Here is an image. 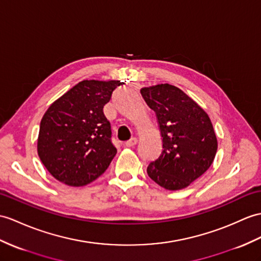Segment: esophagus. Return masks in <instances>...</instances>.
I'll return each mask as SVG.
<instances>
[{
  "mask_svg": "<svg viewBox=\"0 0 261 261\" xmlns=\"http://www.w3.org/2000/svg\"><path fill=\"white\" fill-rule=\"evenodd\" d=\"M137 142H138L137 138H131L130 140H128L126 142H124V145H125L126 148H131V147H133V145H136V144H137Z\"/></svg>",
  "mask_w": 261,
  "mask_h": 261,
  "instance_id": "obj_1",
  "label": "esophagus"
}]
</instances>
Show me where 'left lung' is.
<instances>
[{
    "mask_svg": "<svg viewBox=\"0 0 261 261\" xmlns=\"http://www.w3.org/2000/svg\"><path fill=\"white\" fill-rule=\"evenodd\" d=\"M155 112L162 151L147 168L149 177L167 190H181L208 170L218 149L211 120L198 103L169 83L141 88Z\"/></svg>",
    "mask_w": 261,
    "mask_h": 261,
    "instance_id": "8db88e82",
    "label": "left lung"
}]
</instances>
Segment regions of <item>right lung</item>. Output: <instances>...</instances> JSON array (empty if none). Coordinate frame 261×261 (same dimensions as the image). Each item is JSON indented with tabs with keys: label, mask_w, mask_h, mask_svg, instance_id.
Masks as SVG:
<instances>
[{
	"label": "right lung",
	"mask_w": 261,
	"mask_h": 261,
	"mask_svg": "<svg viewBox=\"0 0 261 261\" xmlns=\"http://www.w3.org/2000/svg\"><path fill=\"white\" fill-rule=\"evenodd\" d=\"M122 82L83 80L54 101L40 123L38 154L60 182L82 187L107 170L117 153L103 107Z\"/></svg>",
	"instance_id": "add662e5"
}]
</instances>
